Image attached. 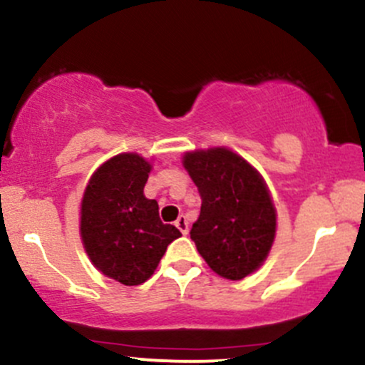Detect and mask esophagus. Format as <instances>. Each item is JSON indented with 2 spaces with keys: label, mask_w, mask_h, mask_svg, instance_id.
Masks as SVG:
<instances>
[{
  "label": "esophagus",
  "mask_w": 365,
  "mask_h": 365,
  "mask_svg": "<svg viewBox=\"0 0 365 365\" xmlns=\"http://www.w3.org/2000/svg\"><path fill=\"white\" fill-rule=\"evenodd\" d=\"M175 225L180 229V232H182L183 236H187V234H189V222H187V218L183 217V215H180L178 220L175 222Z\"/></svg>",
  "instance_id": "1"
}]
</instances>
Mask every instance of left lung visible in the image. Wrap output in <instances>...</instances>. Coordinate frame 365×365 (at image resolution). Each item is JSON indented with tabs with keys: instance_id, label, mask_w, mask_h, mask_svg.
Here are the masks:
<instances>
[{
	"instance_id": "1",
	"label": "left lung",
	"mask_w": 365,
	"mask_h": 365,
	"mask_svg": "<svg viewBox=\"0 0 365 365\" xmlns=\"http://www.w3.org/2000/svg\"><path fill=\"white\" fill-rule=\"evenodd\" d=\"M183 166L202 199L190 229L197 252L227 279L253 273L276 232V212L262 176L227 148L185 153Z\"/></svg>"
}]
</instances>
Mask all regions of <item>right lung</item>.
Wrapping results in <instances>:
<instances>
[{
	"label": "right lung",
	"instance_id": "obj_1",
	"mask_svg": "<svg viewBox=\"0 0 365 365\" xmlns=\"http://www.w3.org/2000/svg\"><path fill=\"white\" fill-rule=\"evenodd\" d=\"M150 164L120 153L92 175L82 199L80 234L87 255L103 274L140 285L155 271L168 245L182 232L163 224L155 199L143 195Z\"/></svg>",
	"mask_w": 365,
	"mask_h": 365
}]
</instances>
